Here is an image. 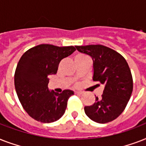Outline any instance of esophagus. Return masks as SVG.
<instances>
[{
	"label": "esophagus",
	"mask_w": 146,
	"mask_h": 146,
	"mask_svg": "<svg viewBox=\"0 0 146 146\" xmlns=\"http://www.w3.org/2000/svg\"><path fill=\"white\" fill-rule=\"evenodd\" d=\"M75 94L76 95H79V96H81V95H82V92H75Z\"/></svg>",
	"instance_id": "obj_1"
}]
</instances>
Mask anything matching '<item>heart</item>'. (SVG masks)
<instances>
[{"label":"heart","instance_id":"b5f03b06","mask_svg":"<svg viewBox=\"0 0 146 146\" xmlns=\"http://www.w3.org/2000/svg\"><path fill=\"white\" fill-rule=\"evenodd\" d=\"M86 57H85V56H82V55H80V56H77V57H76V59H82V58H86Z\"/></svg>","mask_w":146,"mask_h":146}]
</instances>
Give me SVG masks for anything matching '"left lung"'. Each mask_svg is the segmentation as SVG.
Returning a JSON list of instances; mask_svg holds the SVG:
<instances>
[{"label": "left lung", "mask_w": 146, "mask_h": 146, "mask_svg": "<svg viewBox=\"0 0 146 146\" xmlns=\"http://www.w3.org/2000/svg\"><path fill=\"white\" fill-rule=\"evenodd\" d=\"M76 48L92 57V79L104 86L102 98L96 97L92 105L85 107V113L99 123L115 120L124 111L133 92V77L127 60L114 50L101 44L76 46Z\"/></svg>", "instance_id": "left-lung-1"}]
</instances>
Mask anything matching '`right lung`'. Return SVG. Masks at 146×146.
Instances as JSON below:
<instances>
[{"instance_id": "obj_1", "label": "right lung", "mask_w": 146, "mask_h": 146, "mask_svg": "<svg viewBox=\"0 0 146 146\" xmlns=\"http://www.w3.org/2000/svg\"><path fill=\"white\" fill-rule=\"evenodd\" d=\"M76 50L73 46L43 44L24 53L15 71L14 84L24 110L37 121L52 123L64 115L69 98L74 92L66 89L57 93L48 87L49 76L57 73L62 59Z\"/></svg>"}]
</instances>
